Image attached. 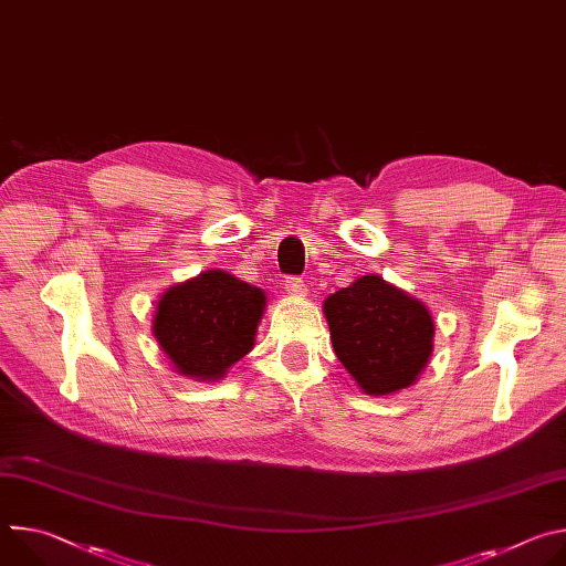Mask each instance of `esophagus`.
Returning <instances> with one entry per match:
<instances>
[{"instance_id":"obj_1","label":"esophagus","mask_w":566,"mask_h":566,"mask_svg":"<svg viewBox=\"0 0 566 566\" xmlns=\"http://www.w3.org/2000/svg\"><path fill=\"white\" fill-rule=\"evenodd\" d=\"M284 289H286L291 295H304V293H306V286H304L302 277H286V280H284Z\"/></svg>"}]
</instances>
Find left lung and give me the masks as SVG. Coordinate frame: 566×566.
I'll list each match as a JSON object with an SVG mask.
<instances>
[{
  "mask_svg": "<svg viewBox=\"0 0 566 566\" xmlns=\"http://www.w3.org/2000/svg\"><path fill=\"white\" fill-rule=\"evenodd\" d=\"M338 360L365 394L410 387L432 356L428 306L380 275H363L322 304Z\"/></svg>",
  "mask_w": 566,
  "mask_h": 566,
  "instance_id": "8db88e82",
  "label": "left lung"
}]
</instances>
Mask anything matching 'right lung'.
I'll return each instance as SVG.
<instances>
[{"instance_id":"right-lung-1","label":"right lung","mask_w":566,"mask_h":566,"mask_svg":"<svg viewBox=\"0 0 566 566\" xmlns=\"http://www.w3.org/2000/svg\"><path fill=\"white\" fill-rule=\"evenodd\" d=\"M264 306L262 289L206 271L160 295L151 332L179 374L219 380L253 349Z\"/></svg>"}]
</instances>
